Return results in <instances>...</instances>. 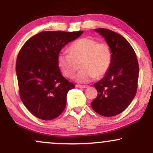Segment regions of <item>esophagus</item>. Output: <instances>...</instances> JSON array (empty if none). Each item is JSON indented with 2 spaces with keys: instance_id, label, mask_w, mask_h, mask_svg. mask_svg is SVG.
<instances>
[{
  "instance_id": "1",
  "label": "esophagus",
  "mask_w": 153,
  "mask_h": 153,
  "mask_svg": "<svg viewBox=\"0 0 153 153\" xmlns=\"http://www.w3.org/2000/svg\"><path fill=\"white\" fill-rule=\"evenodd\" d=\"M75 87L80 88H87L88 86V85H78V84H77V85H75Z\"/></svg>"
}]
</instances>
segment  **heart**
<instances>
[{
  "mask_svg": "<svg viewBox=\"0 0 153 153\" xmlns=\"http://www.w3.org/2000/svg\"><path fill=\"white\" fill-rule=\"evenodd\" d=\"M57 61L63 75L68 78L74 76L80 62L82 69L76 75V80L87 82L106 74L111 64L112 52L107 42L86 36L73 42L68 52L59 53Z\"/></svg>",
  "mask_w": 153,
  "mask_h": 153,
  "instance_id": "obj_1",
  "label": "heart"
}]
</instances>
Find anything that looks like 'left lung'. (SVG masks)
<instances>
[{
	"instance_id": "1",
	"label": "left lung",
	"mask_w": 153,
	"mask_h": 153,
	"mask_svg": "<svg viewBox=\"0 0 153 153\" xmlns=\"http://www.w3.org/2000/svg\"><path fill=\"white\" fill-rule=\"evenodd\" d=\"M95 31L109 45L112 61L104 78L94 84L98 96L91 102V107L100 115L114 117L124 111L136 95L138 61L132 47L122 35L103 28Z\"/></svg>"
}]
</instances>
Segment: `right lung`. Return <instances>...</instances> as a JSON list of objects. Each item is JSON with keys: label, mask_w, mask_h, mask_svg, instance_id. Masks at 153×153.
Instances as JSON below:
<instances>
[{"label": "right lung", "mask_w": 153, "mask_h": 153, "mask_svg": "<svg viewBox=\"0 0 153 153\" xmlns=\"http://www.w3.org/2000/svg\"><path fill=\"white\" fill-rule=\"evenodd\" d=\"M82 32L42 31L28 39L19 51L16 63L19 96L37 118L52 120L65 108L67 94L75 85L61 75L57 56Z\"/></svg>", "instance_id": "1"}]
</instances>
